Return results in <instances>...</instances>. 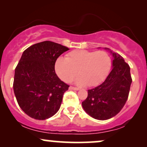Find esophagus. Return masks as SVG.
Masks as SVG:
<instances>
[{"mask_svg": "<svg viewBox=\"0 0 147 147\" xmlns=\"http://www.w3.org/2000/svg\"><path fill=\"white\" fill-rule=\"evenodd\" d=\"M69 89H70V90H79L78 88L72 87V86H70V87H69Z\"/></svg>", "mask_w": 147, "mask_h": 147, "instance_id": "1", "label": "esophagus"}]
</instances>
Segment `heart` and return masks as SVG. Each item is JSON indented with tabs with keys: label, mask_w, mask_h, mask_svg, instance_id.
<instances>
[{
	"label": "heart",
	"mask_w": 147,
	"mask_h": 147,
	"mask_svg": "<svg viewBox=\"0 0 147 147\" xmlns=\"http://www.w3.org/2000/svg\"><path fill=\"white\" fill-rule=\"evenodd\" d=\"M112 61L107 52L76 50L67 55L66 59L59 57L55 62V68L57 75L64 82L72 81L78 73L79 77L75 79L78 86H94L105 79L110 72Z\"/></svg>",
	"instance_id": "heart-1"
}]
</instances>
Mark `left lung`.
Returning a JSON list of instances; mask_svg holds the SVG:
<instances>
[{"label": "left lung", "mask_w": 147, "mask_h": 147, "mask_svg": "<svg viewBox=\"0 0 147 147\" xmlns=\"http://www.w3.org/2000/svg\"><path fill=\"white\" fill-rule=\"evenodd\" d=\"M104 49L113 57L112 70L102 84L88 90L87 98L82 102L85 112L99 120L110 119L122 110L132 82L130 67L124 58L109 48Z\"/></svg>", "instance_id": "left-lung-1"}]
</instances>
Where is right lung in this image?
Returning <instances> with one entry per match:
<instances>
[{
	"label": "right lung",
	"mask_w": 147,
	"mask_h": 147,
	"mask_svg": "<svg viewBox=\"0 0 147 147\" xmlns=\"http://www.w3.org/2000/svg\"><path fill=\"white\" fill-rule=\"evenodd\" d=\"M68 50L46 41L23 52L15 69L13 88L18 105L30 117L43 120L59 110L69 86L57 75L55 65L57 58Z\"/></svg>",
	"instance_id": "add662e5"
}]
</instances>
